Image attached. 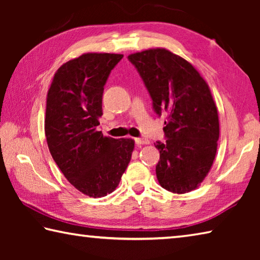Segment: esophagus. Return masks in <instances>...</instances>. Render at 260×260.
I'll return each mask as SVG.
<instances>
[{"mask_svg":"<svg viewBox=\"0 0 260 260\" xmlns=\"http://www.w3.org/2000/svg\"><path fill=\"white\" fill-rule=\"evenodd\" d=\"M135 143L138 144V146H143V144H149V140L143 139V138H138L135 139Z\"/></svg>","mask_w":260,"mask_h":260,"instance_id":"1","label":"esophagus"}]
</instances>
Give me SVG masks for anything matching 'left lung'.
<instances>
[{
	"mask_svg": "<svg viewBox=\"0 0 260 260\" xmlns=\"http://www.w3.org/2000/svg\"><path fill=\"white\" fill-rule=\"evenodd\" d=\"M152 99L157 114H169L165 142H156V166L160 186L174 193H186L203 182L217 153L218 110L210 87L200 72L182 57L165 48L128 56Z\"/></svg>",
	"mask_w": 260,
	"mask_h": 260,
	"instance_id": "1",
	"label": "left lung"
}]
</instances>
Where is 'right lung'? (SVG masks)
I'll return each mask as SVG.
<instances>
[{"mask_svg":"<svg viewBox=\"0 0 260 260\" xmlns=\"http://www.w3.org/2000/svg\"><path fill=\"white\" fill-rule=\"evenodd\" d=\"M124 55L86 52L57 70L47 94L45 133L52 158L68 181L89 197L111 193L131 161L134 140L96 129L111 70Z\"/></svg>","mask_w":260,"mask_h":260,"instance_id":"right-lung-1","label":"right lung"}]
</instances>
